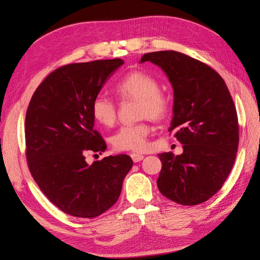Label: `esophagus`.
Returning a JSON list of instances; mask_svg holds the SVG:
<instances>
[{"mask_svg": "<svg viewBox=\"0 0 260 260\" xmlns=\"http://www.w3.org/2000/svg\"><path fill=\"white\" fill-rule=\"evenodd\" d=\"M143 155L142 154H138V153H132L131 154V158L133 159V161L135 162H139L143 159Z\"/></svg>", "mask_w": 260, "mask_h": 260, "instance_id": "1", "label": "esophagus"}]
</instances>
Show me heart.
<instances>
[{"mask_svg":"<svg viewBox=\"0 0 260 260\" xmlns=\"http://www.w3.org/2000/svg\"><path fill=\"white\" fill-rule=\"evenodd\" d=\"M117 98L121 101L138 100V113L141 118L149 117L159 120L170 108L168 96L159 89L155 78L144 72H131L113 86ZM91 112L94 119L106 127H113L117 119V104L104 94H98L92 101ZM151 124L144 119L136 123L123 124L112 137L116 151H143L148 144Z\"/></svg>","mask_w":260,"mask_h":260,"instance_id":"1","label":"heart"}]
</instances>
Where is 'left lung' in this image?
Returning <instances> with one entry per match:
<instances>
[{"label": "left lung", "instance_id": "1", "mask_svg": "<svg viewBox=\"0 0 260 260\" xmlns=\"http://www.w3.org/2000/svg\"><path fill=\"white\" fill-rule=\"evenodd\" d=\"M167 74L174 88L169 132L183 153H161L157 186L167 199L193 206L214 196L229 176L239 147V120L229 89L215 69L176 51L144 54Z\"/></svg>", "mask_w": 260, "mask_h": 260}]
</instances>
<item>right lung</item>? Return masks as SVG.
I'll return each instance as SVG.
<instances>
[{"instance_id":"obj_1","label":"right lung","mask_w":260,"mask_h":260,"mask_svg":"<svg viewBox=\"0 0 260 260\" xmlns=\"http://www.w3.org/2000/svg\"><path fill=\"white\" fill-rule=\"evenodd\" d=\"M122 64L115 58L58 67L30 100L25 121L28 168L43 194L67 215L95 218L111 208L133 165L124 154L85 161L89 153L106 149L94 129L92 101Z\"/></svg>"}]
</instances>
